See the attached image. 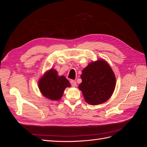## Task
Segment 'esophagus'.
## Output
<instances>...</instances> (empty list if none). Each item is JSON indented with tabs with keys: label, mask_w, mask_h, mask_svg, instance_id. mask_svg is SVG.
Masks as SVG:
<instances>
[{
	"label": "esophagus",
	"mask_w": 147,
	"mask_h": 147,
	"mask_svg": "<svg viewBox=\"0 0 147 147\" xmlns=\"http://www.w3.org/2000/svg\"><path fill=\"white\" fill-rule=\"evenodd\" d=\"M70 83H71V84H72V86L73 87H76L77 86V82H76V81L71 80L70 81Z\"/></svg>",
	"instance_id": "obj_1"
}]
</instances>
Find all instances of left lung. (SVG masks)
I'll list each match as a JSON object with an SVG mask.
<instances>
[{"instance_id":"8db88e82","label":"left lung","mask_w":147,"mask_h":147,"mask_svg":"<svg viewBox=\"0 0 147 147\" xmlns=\"http://www.w3.org/2000/svg\"><path fill=\"white\" fill-rule=\"evenodd\" d=\"M78 88L88 104L99 105L108 100L116 86V77L109 63L99 59L91 62L82 70Z\"/></svg>"}]
</instances>
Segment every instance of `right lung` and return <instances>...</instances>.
I'll use <instances>...</instances> for the list:
<instances>
[{
    "label": "right lung",
    "instance_id": "obj_1",
    "mask_svg": "<svg viewBox=\"0 0 147 147\" xmlns=\"http://www.w3.org/2000/svg\"><path fill=\"white\" fill-rule=\"evenodd\" d=\"M38 86L42 94L51 100H59L65 89L70 87L69 82L63 75H58L57 70L50 69L38 80Z\"/></svg>",
    "mask_w": 147,
    "mask_h": 147
}]
</instances>
